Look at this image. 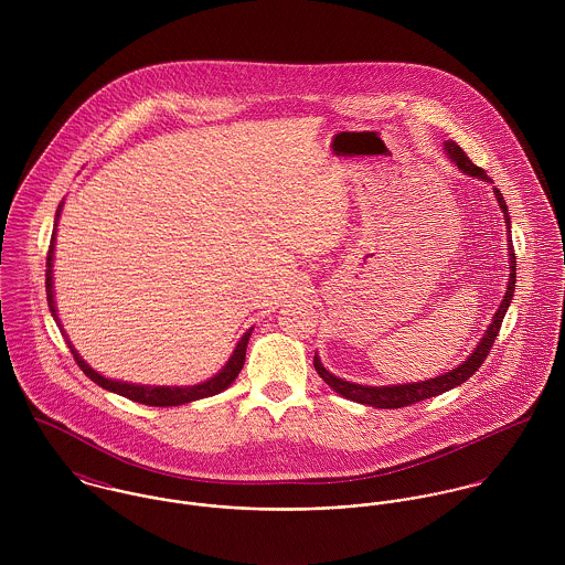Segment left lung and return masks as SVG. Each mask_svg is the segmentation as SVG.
Instances as JSON below:
<instances>
[{"label":"left lung","instance_id":"obj_1","mask_svg":"<svg viewBox=\"0 0 565 565\" xmlns=\"http://www.w3.org/2000/svg\"><path fill=\"white\" fill-rule=\"evenodd\" d=\"M444 150H446V154L452 159V162H455L463 173L477 175V178H481L484 182H489V178H487V173H484L483 169L470 161L468 154H466L455 141H446V143H444ZM493 193H495V200H498V204H500V209H502V213H504V224H507V228H511L509 213H507V202H504V198H502V193H500L498 189H493ZM509 233H511V231H509ZM509 239H511V237H509ZM507 245H509V260H511V265H509V271H511V274H509V282H507V294H504V298H502V302H500V307H498L493 320L487 326V330H484L479 345L475 348V352H472L459 367H455V370H450V372H446V374H441V376H435V379H428V381H419V383L387 385V387H370V385H356V383H348V381H343V379L332 376V374L323 367L320 356L316 354L313 365H316L318 374L322 376L323 383H326L328 387H332L337 394H341L343 398L352 401V403L367 404V406H376V408H401V406H408V404L422 403V401H426V398L441 396V394H446V392L459 387L461 383H466V381L483 365V361L487 359V352L491 350V345H493V341H495V337H498L500 323H502L504 316H507V309H509L511 298H513V291H515V252H513V245H511V243H507Z\"/></svg>","mask_w":565,"mask_h":565}]
</instances>
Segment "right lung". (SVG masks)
<instances>
[{
    "instance_id": "right-lung-1",
    "label": "right lung",
    "mask_w": 565,
    "mask_h": 565,
    "mask_svg": "<svg viewBox=\"0 0 565 565\" xmlns=\"http://www.w3.org/2000/svg\"><path fill=\"white\" fill-rule=\"evenodd\" d=\"M61 211H63V202L58 204V211H56V222H54V233H52V242H50V249H47V271H45V291H47V305H50V313L54 316V320L58 323V328L63 330V323L58 322V316H56V302H54V282H52V267H54V245H56V226H58V217H61ZM249 332L247 330L239 339L233 356L228 359V363L222 367L220 374H215L213 379L200 383V385H191V387H152V385H132V383H121V381H113V379H104L102 374H97L90 365H86V361L78 354V350H74L72 341L70 343V350L78 363L82 372L93 381L97 383L102 390H108L113 394H119L128 401H135V403L148 404V406H178V404L193 403V401H200V398H209V396H215L224 390H228L233 385V381L239 376L242 372L243 363H245V348H247V341H249ZM65 334V330H63Z\"/></svg>"
}]
</instances>
